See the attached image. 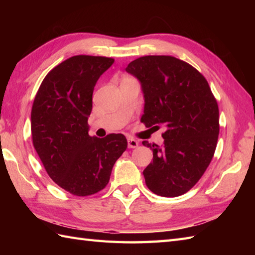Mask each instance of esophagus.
<instances>
[{"mask_svg":"<svg viewBox=\"0 0 255 255\" xmlns=\"http://www.w3.org/2000/svg\"><path fill=\"white\" fill-rule=\"evenodd\" d=\"M138 144H139V142L137 141V140H134V139H132V138H128V148H129V149L137 148Z\"/></svg>","mask_w":255,"mask_h":255,"instance_id":"esophagus-1","label":"esophagus"}]
</instances>
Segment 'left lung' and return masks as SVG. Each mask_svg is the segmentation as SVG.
Wrapping results in <instances>:
<instances>
[{
  "instance_id": "1",
  "label": "left lung",
  "mask_w": 255,
  "mask_h": 255,
  "mask_svg": "<svg viewBox=\"0 0 255 255\" xmlns=\"http://www.w3.org/2000/svg\"><path fill=\"white\" fill-rule=\"evenodd\" d=\"M126 71L141 84L145 127L164 125L153 161L143 170L151 192L176 197L188 192L213 159L219 134V110L206 79L191 64L171 56H145L131 61Z\"/></svg>"
}]
</instances>
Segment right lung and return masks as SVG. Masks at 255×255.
Masks as SVG:
<instances>
[{
	"label": "right lung",
	"instance_id": "add662e5",
	"mask_svg": "<svg viewBox=\"0 0 255 255\" xmlns=\"http://www.w3.org/2000/svg\"><path fill=\"white\" fill-rule=\"evenodd\" d=\"M114 59L74 56L46 75L31 108L34 148L51 180L75 196L104 188L113 166L127 149L122 133L91 137L88 119L101 75Z\"/></svg>",
	"mask_w": 255,
	"mask_h": 255
}]
</instances>
